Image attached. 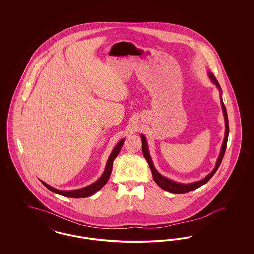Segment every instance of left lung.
<instances>
[{
    "label": "left lung",
    "instance_id": "8db88e82",
    "mask_svg": "<svg viewBox=\"0 0 254 254\" xmlns=\"http://www.w3.org/2000/svg\"><path fill=\"white\" fill-rule=\"evenodd\" d=\"M207 76L209 78V80L216 85V87L218 88V90L220 91V101H221V107H222V110H223V114H224V118H225V126H226V131H225V138H224V141H223V145L221 147V151H220V154H219V157L217 159V162H216V165L214 167V169H212V171L210 173H208L205 178H203L202 180L200 181L193 182V183H188V184H184V183H178V182L173 181V180H170L169 178L163 176L162 174H160L157 171V169H155V167L153 166V163H152V159L149 155V152H148V146H147V142H146V139H145V135H141V139H142V149H143V154L145 156V160L147 161L148 165H149V168L151 169V172H152V176H153V179L154 181L156 182L158 186L160 188H162L163 190L169 191L170 193L175 194H182L187 193V192H190L191 190H194L198 188H200L201 186L205 185V183H207L208 180L214 175V173L216 172L223 157L225 155V152H226V148H227V144H228V138H229V131H230V127H229V119H228V113H227V109L226 107L224 105V102H223V99H222V89H221V86L218 83L217 79L215 78V76L213 75V73L210 72V71H207Z\"/></svg>",
    "mask_w": 254,
    "mask_h": 254
}]
</instances>
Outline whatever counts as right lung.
Returning <instances> with one entry per match:
<instances>
[{"label":"right lung","mask_w":254,"mask_h":254,"mask_svg":"<svg viewBox=\"0 0 254 254\" xmlns=\"http://www.w3.org/2000/svg\"><path fill=\"white\" fill-rule=\"evenodd\" d=\"M124 141H125V139H122L121 141H119V143L115 145L114 148L112 149V151H111V153H110V155H109V159H108V161H107L106 169L104 170L102 176H101L96 182H94L93 184H91V185H89V186H87V187L79 189V190H57V189H55V188L49 186V185H48L47 183H45L44 181L41 182L43 183V185H44L45 187H47L49 190H51L52 192L59 194V195L64 196V197H70V198H85V197L91 196V195L96 193L99 190H101V189L106 185V183L108 182V180H109L110 173H111V170H112L113 161H114V159L116 158V156L119 154V152H120V150H121L122 145L124 144Z\"/></svg>","instance_id":"add662e5"}]
</instances>
